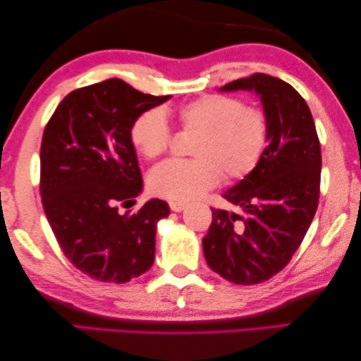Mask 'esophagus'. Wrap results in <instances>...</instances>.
<instances>
[{"mask_svg":"<svg viewBox=\"0 0 361 361\" xmlns=\"http://www.w3.org/2000/svg\"><path fill=\"white\" fill-rule=\"evenodd\" d=\"M169 208H171V211L179 212L185 208V203L184 202H169Z\"/></svg>","mask_w":361,"mask_h":361,"instance_id":"1","label":"esophagus"}]
</instances>
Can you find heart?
Masks as SVG:
<instances>
[{
  "label": "heart",
  "instance_id": "obj_1",
  "mask_svg": "<svg viewBox=\"0 0 361 361\" xmlns=\"http://www.w3.org/2000/svg\"><path fill=\"white\" fill-rule=\"evenodd\" d=\"M180 131L193 135L190 159H169L150 173V190L158 197L187 202L217 185L222 176L241 180L261 161L269 142L265 111L238 97L208 94L176 110ZM131 140L142 157L166 155L173 133L159 109L145 110L131 126Z\"/></svg>",
  "mask_w": 361,
  "mask_h": 361
}]
</instances>
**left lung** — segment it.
<instances>
[{"label": "left lung", "mask_w": 361, "mask_h": 361, "mask_svg": "<svg viewBox=\"0 0 361 361\" xmlns=\"http://www.w3.org/2000/svg\"><path fill=\"white\" fill-rule=\"evenodd\" d=\"M221 90L261 96L269 144L256 169L222 195L240 212L211 208L203 251L222 279L257 285L286 267L314 221L320 200V139L309 105L286 81L252 73Z\"/></svg>", "instance_id": "obj_1"}]
</instances>
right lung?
Masks as SVG:
<instances>
[{
    "label": "right lung",
    "instance_id": "add662e5",
    "mask_svg": "<svg viewBox=\"0 0 361 361\" xmlns=\"http://www.w3.org/2000/svg\"><path fill=\"white\" fill-rule=\"evenodd\" d=\"M171 96L144 94L111 78L63 97L39 150L44 214L65 257L104 283H126L155 261L157 222L169 214L153 198L121 214L142 190L131 126Z\"/></svg>",
    "mask_w": 361,
    "mask_h": 361
}]
</instances>
